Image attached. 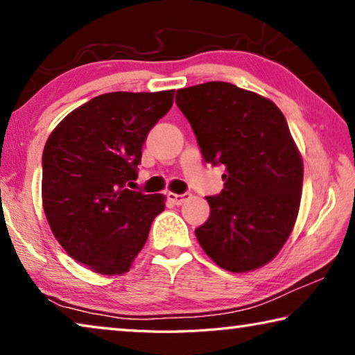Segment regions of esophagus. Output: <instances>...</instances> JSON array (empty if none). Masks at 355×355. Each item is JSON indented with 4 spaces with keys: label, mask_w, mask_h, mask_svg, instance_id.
Returning a JSON list of instances; mask_svg holds the SVG:
<instances>
[{
    "label": "esophagus",
    "mask_w": 355,
    "mask_h": 355,
    "mask_svg": "<svg viewBox=\"0 0 355 355\" xmlns=\"http://www.w3.org/2000/svg\"><path fill=\"white\" fill-rule=\"evenodd\" d=\"M191 194H175V192H167V199H169L172 203L175 205H182L184 200L189 199Z\"/></svg>",
    "instance_id": "34e87169"
}]
</instances>
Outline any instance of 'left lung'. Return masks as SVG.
Returning <instances> with one entry per match:
<instances>
[{
    "instance_id": "left-lung-1",
    "label": "left lung",
    "mask_w": 355,
    "mask_h": 355,
    "mask_svg": "<svg viewBox=\"0 0 355 355\" xmlns=\"http://www.w3.org/2000/svg\"><path fill=\"white\" fill-rule=\"evenodd\" d=\"M203 159L224 164V189L207 197L209 218L196 228L202 249L222 269L249 272L279 254L296 224L304 163L274 101L235 84L178 89Z\"/></svg>"
}]
</instances>
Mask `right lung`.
Returning <instances> with one entry per match:
<instances>
[{
    "label": "right lung",
    "mask_w": 355,
    "mask_h": 355,
    "mask_svg": "<svg viewBox=\"0 0 355 355\" xmlns=\"http://www.w3.org/2000/svg\"><path fill=\"white\" fill-rule=\"evenodd\" d=\"M173 92H110L65 116L45 144L42 205L62 249L91 271L122 275L163 213V194L127 188L148 131Z\"/></svg>",
    "instance_id": "obj_1"
}]
</instances>
